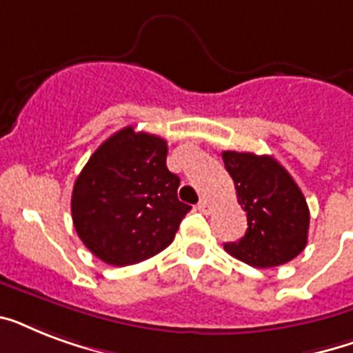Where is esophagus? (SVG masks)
Masks as SVG:
<instances>
[{"label":"esophagus","mask_w":353,"mask_h":353,"mask_svg":"<svg viewBox=\"0 0 353 353\" xmlns=\"http://www.w3.org/2000/svg\"><path fill=\"white\" fill-rule=\"evenodd\" d=\"M198 210H201L203 214H210L212 212V205H210L209 199H199V203H198Z\"/></svg>","instance_id":"obj_1"}]
</instances>
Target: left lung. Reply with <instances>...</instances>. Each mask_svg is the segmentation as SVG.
I'll return each instance as SVG.
<instances>
[{
    "instance_id": "left-lung-1",
    "label": "left lung",
    "mask_w": 353,
    "mask_h": 353,
    "mask_svg": "<svg viewBox=\"0 0 353 353\" xmlns=\"http://www.w3.org/2000/svg\"><path fill=\"white\" fill-rule=\"evenodd\" d=\"M236 196L247 212V231L225 251L252 268H276L299 256L307 243L310 209L290 172L271 155L221 154Z\"/></svg>"
}]
</instances>
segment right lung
I'll list each match as a JSON object with an SVG mask.
<instances>
[{
	"label": "right lung",
	"mask_w": 353,
	"mask_h": 353,
	"mask_svg": "<svg viewBox=\"0 0 353 353\" xmlns=\"http://www.w3.org/2000/svg\"><path fill=\"white\" fill-rule=\"evenodd\" d=\"M165 139L126 126L95 150L71 196L77 234L110 265H132L170 245L190 205L166 168Z\"/></svg>",
	"instance_id": "right-lung-1"
}]
</instances>
